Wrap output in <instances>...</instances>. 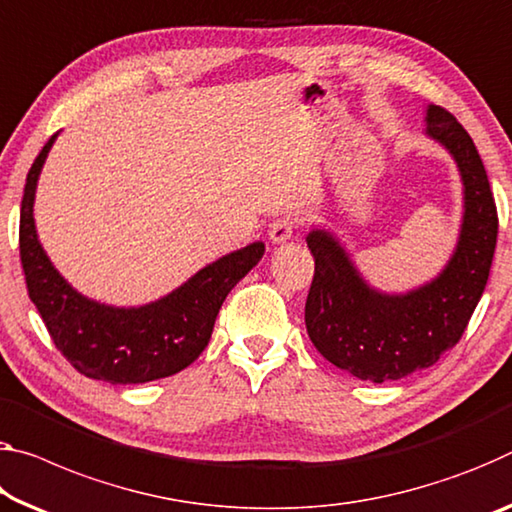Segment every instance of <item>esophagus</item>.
Masks as SVG:
<instances>
[{"mask_svg": "<svg viewBox=\"0 0 512 512\" xmlns=\"http://www.w3.org/2000/svg\"><path fill=\"white\" fill-rule=\"evenodd\" d=\"M296 223L291 218H275V221L269 225V239L273 243H287L291 237H294Z\"/></svg>", "mask_w": 512, "mask_h": 512, "instance_id": "esophagus-1", "label": "esophagus"}]
</instances>
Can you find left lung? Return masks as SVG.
Here are the masks:
<instances>
[{"label": "left lung", "instance_id": "8db88e82", "mask_svg": "<svg viewBox=\"0 0 512 512\" xmlns=\"http://www.w3.org/2000/svg\"><path fill=\"white\" fill-rule=\"evenodd\" d=\"M426 134L453 154L465 186L456 253L428 285L401 296L371 289L332 234L312 230L314 278L305 326L323 358L353 376L389 383L435 364L460 342L497 246V205L472 136L442 107L426 111Z\"/></svg>", "mask_w": 512, "mask_h": 512}]
</instances>
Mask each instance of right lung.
<instances>
[{"instance_id":"add662e5","label":"right lung","mask_w":512,"mask_h":512,"mask_svg":"<svg viewBox=\"0 0 512 512\" xmlns=\"http://www.w3.org/2000/svg\"><path fill=\"white\" fill-rule=\"evenodd\" d=\"M56 134L40 150L24 184L20 207V262L54 346L86 378L136 385L173 376L205 351L225 296L264 255V243L216 259L173 294L143 307H111L77 294L40 246L34 198L40 168Z\"/></svg>"}]
</instances>
